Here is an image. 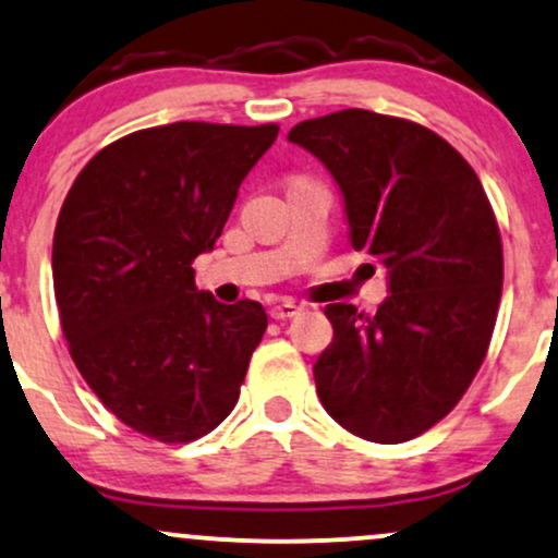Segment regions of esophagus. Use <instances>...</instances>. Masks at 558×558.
Returning <instances> with one entry per match:
<instances>
[{"label":"esophagus","mask_w":558,"mask_h":558,"mask_svg":"<svg viewBox=\"0 0 558 558\" xmlns=\"http://www.w3.org/2000/svg\"><path fill=\"white\" fill-rule=\"evenodd\" d=\"M301 314V306L293 304V301H283V304H275L270 308V317L278 319V322H286V319H293Z\"/></svg>","instance_id":"1"}]
</instances>
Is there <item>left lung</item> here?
<instances>
[{"instance_id": "8db88e82", "label": "left lung", "mask_w": 558, "mask_h": 558, "mask_svg": "<svg viewBox=\"0 0 558 558\" xmlns=\"http://www.w3.org/2000/svg\"><path fill=\"white\" fill-rule=\"evenodd\" d=\"M288 140L327 166L353 250L389 272L377 314L325 306L322 405L366 441L415 439L458 405L488 353L505 280L494 207L471 163L411 119L345 109L306 119Z\"/></svg>"}]
</instances>
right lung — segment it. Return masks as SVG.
Returning <instances> with one entry per match:
<instances>
[{
  "instance_id": "add662e5",
  "label": "right lung",
  "mask_w": 558,
  "mask_h": 558,
  "mask_svg": "<svg viewBox=\"0 0 558 558\" xmlns=\"http://www.w3.org/2000/svg\"><path fill=\"white\" fill-rule=\"evenodd\" d=\"M278 124L177 122L124 134L77 173L53 231V296L87 387L137 434L186 445L239 400L262 304L194 286Z\"/></svg>"
}]
</instances>
